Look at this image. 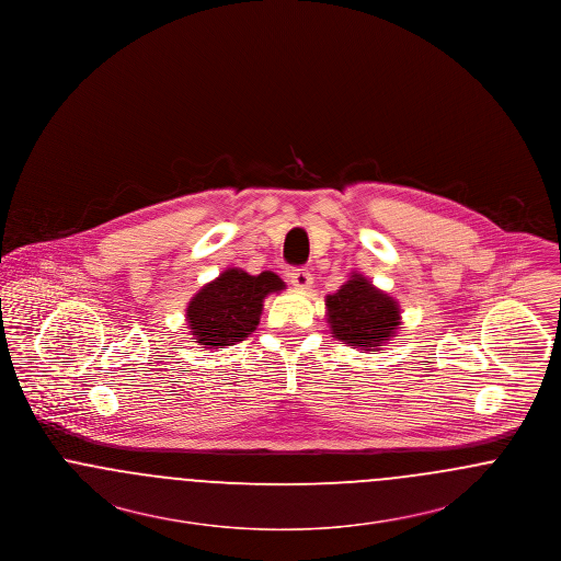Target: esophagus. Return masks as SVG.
<instances>
[{
	"mask_svg": "<svg viewBox=\"0 0 561 561\" xmlns=\"http://www.w3.org/2000/svg\"><path fill=\"white\" fill-rule=\"evenodd\" d=\"M288 277H290L294 288H298V290H307V288H311V284H313V277H311V271H309V268H293V271L288 273Z\"/></svg>",
	"mask_w": 561,
	"mask_h": 561,
	"instance_id": "obj_1",
	"label": "esophagus"
}]
</instances>
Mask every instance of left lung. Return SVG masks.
I'll return each instance as SVG.
<instances>
[{
  "mask_svg": "<svg viewBox=\"0 0 561 561\" xmlns=\"http://www.w3.org/2000/svg\"><path fill=\"white\" fill-rule=\"evenodd\" d=\"M325 305L332 334L351 347H380L400 325L396 300L362 275H353L339 293L328 296Z\"/></svg>",
  "mask_w": 561,
  "mask_h": 561,
  "instance_id": "obj_1",
  "label": "left lung"
}]
</instances>
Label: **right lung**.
Returning <instances> with one entry per match:
<instances>
[{
	"label": "right lung",
	"mask_w": 561,
	"mask_h": 561,
	"mask_svg": "<svg viewBox=\"0 0 561 561\" xmlns=\"http://www.w3.org/2000/svg\"><path fill=\"white\" fill-rule=\"evenodd\" d=\"M279 290L284 282L271 271L248 275L241 268H227L188 302L187 320L195 341L216 348L240 343L256 330L263 298Z\"/></svg>",
	"instance_id": "add662e5"
}]
</instances>
